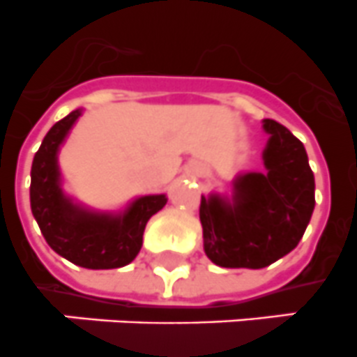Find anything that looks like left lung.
<instances>
[{"label":"left lung","mask_w":357,"mask_h":357,"mask_svg":"<svg viewBox=\"0 0 357 357\" xmlns=\"http://www.w3.org/2000/svg\"><path fill=\"white\" fill-rule=\"evenodd\" d=\"M261 171L233 179L231 195H201L208 258L226 268H263L297 247L314 208V178L303 142L272 119Z\"/></svg>","instance_id":"left-lung-1"}]
</instances>
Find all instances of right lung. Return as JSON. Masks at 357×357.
Returning a JSON list of instances; mask_svg holds the SVG:
<instances>
[{
	"instance_id": "1",
	"label": "right lung",
	"mask_w": 357,
	"mask_h": 357,
	"mask_svg": "<svg viewBox=\"0 0 357 357\" xmlns=\"http://www.w3.org/2000/svg\"><path fill=\"white\" fill-rule=\"evenodd\" d=\"M82 114L78 108L54 124L35 153L31 213L56 255L92 271L119 268L137 258L147 220L165 206L167 195H140L117 211L92 210L67 195L59 153Z\"/></svg>"
}]
</instances>
